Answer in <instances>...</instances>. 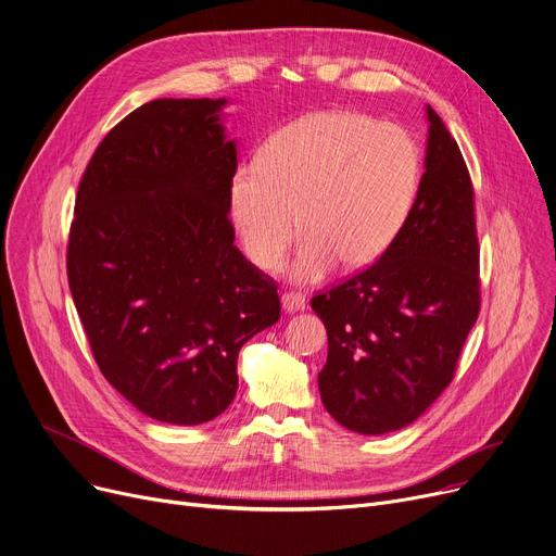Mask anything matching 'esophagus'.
<instances>
[{
	"label": "esophagus",
	"instance_id": "34e87169",
	"mask_svg": "<svg viewBox=\"0 0 556 556\" xmlns=\"http://www.w3.org/2000/svg\"><path fill=\"white\" fill-rule=\"evenodd\" d=\"M281 306L286 313H299L306 311V296L299 292H283L281 294Z\"/></svg>",
	"mask_w": 556,
	"mask_h": 556
}]
</instances>
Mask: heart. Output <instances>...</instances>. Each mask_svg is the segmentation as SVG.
Wrapping results in <instances>:
<instances>
[{
    "label": "heart",
    "mask_w": 556,
    "mask_h": 556,
    "mask_svg": "<svg viewBox=\"0 0 556 556\" xmlns=\"http://www.w3.org/2000/svg\"><path fill=\"white\" fill-rule=\"evenodd\" d=\"M421 181L415 139L352 111H321L279 128L230 184V217L250 264L275 270L299 230L290 279L315 283L337 264L377 262L406 224ZM300 224H295V217Z\"/></svg>",
    "instance_id": "1"
}]
</instances>
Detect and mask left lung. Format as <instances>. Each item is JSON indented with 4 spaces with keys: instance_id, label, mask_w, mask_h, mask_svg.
Masks as SVG:
<instances>
[{
    "instance_id": "obj_1",
    "label": "left lung",
    "mask_w": 556,
    "mask_h": 556,
    "mask_svg": "<svg viewBox=\"0 0 556 556\" xmlns=\"http://www.w3.org/2000/svg\"><path fill=\"white\" fill-rule=\"evenodd\" d=\"M426 173L415 206L370 268L315 294L328 332L319 392L359 434L410 426L447 388L479 317L475 190L462 150L426 106Z\"/></svg>"
}]
</instances>
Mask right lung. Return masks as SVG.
<instances>
[{
	"label": "right lung",
	"mask_w": 556,
	"mask_h": 556,
	"mask_svg": "<svg viewBox=\"0 0 556 556\" xmlns=\"http://www.w3.org/2000/svg\"><path fill=\"white\" fill-rule=\"evenodd\" d=\"M226 99H155L79 181L68 286L92 357L150 419L199 426L237 394L241 345L277 324V283L235 245Z\"/></svg>",
	"instance_id": "obj_1"
}]
</instances>
